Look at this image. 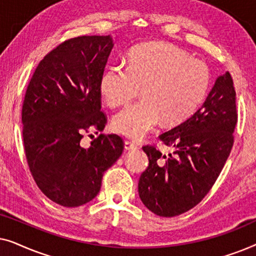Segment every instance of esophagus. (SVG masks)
Returning a JSON list of instances; mask_svg holds the SVG:
<instances>
[{
    "mask_svg": "<svg viewBox=\"0 0 256 256\" xmlns=\"http://www.w3.org/2000/svg\"><path fill=\"white\" fill-rule=\"evenodd\" d=\"M124 149L126 150H135V149H138V146H136L134 142L124 141Z\"/></svg>",
    "mask_w": 256,
    "mask_h": 256,
    "instance_id": "obj_1",
    "label": "esophagus"
}]
</instances>
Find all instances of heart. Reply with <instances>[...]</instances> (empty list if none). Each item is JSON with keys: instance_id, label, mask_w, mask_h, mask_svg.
I'll return each mask as SVG.
<instances>
[{"instance_id": "b5f03b06", "label": "heart", "mask_w": 256, "mask_h": 256, "mask_svg": "<svg viewBox=\"0 0 256 256\" xmlns=\"http://www.w3.org/2000/svg\"><path fill=\"white\" fill-rule=\"evenodd\" d=\"M206 64L166 43H146L129 54L128 66L115 64L102 73L100 92L110 108L127 106L142 88V99L113 118L114 130L140 140L164 118L168 124L186 120L208 93Z\"/></svg>"}]
</instances>
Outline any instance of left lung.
I'll return each mask as SVG.
<instances>
[{
    "label": "left lung",
    "mask_w": 256,
    "mask_h": 256,
    "mask_svg": "<svg viewBox=\"0 0 256 256\" xmlns=\"http://www.w3.org/2000/svg\"><path fill=\"white\" fill-rule=\"evenodd\" d=\"M236 122V90L226 72L216 78L198 110L160 135L172 154L143 146L149 166L140 177L138 194L146 208L160 216H174L199 204L228 158Z\"/></svg>",
    "instance_id": "1"
}]
</instances>
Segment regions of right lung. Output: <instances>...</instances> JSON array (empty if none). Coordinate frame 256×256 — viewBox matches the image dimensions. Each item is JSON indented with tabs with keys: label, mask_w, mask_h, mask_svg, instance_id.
Masks as SVG:
<instances>
[{
	"label": "right lung",
	"mask_w": 256,
	"mask_h": 256,
	"mask_svg": "<svg viewBox=\"0 0 256 256\" xmlns=\"http://www.w3.org/2000/svg\"><path fill=\"white\" fill-rule=\"evenodd\" d=\"M113 46L110 36L62 42L42 59L24 96L23 143L30 172L40 191L65 208L96 198L104 171L124 152L116 134H100L88 146L82 143L107 124L100 79Z\"/></svg>",
	"instance_id": "add662e5"
}]
</instances>
